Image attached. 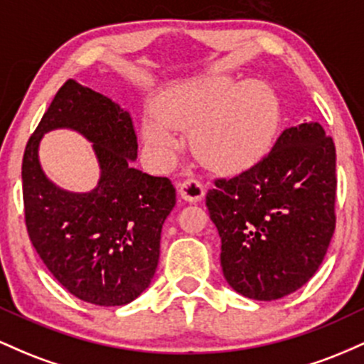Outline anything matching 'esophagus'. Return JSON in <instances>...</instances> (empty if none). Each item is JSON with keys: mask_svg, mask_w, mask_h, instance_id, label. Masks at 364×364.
Masks as SVG:
<instances>
[{"mask_svg": "<svg viewBox=\"0 0 364 364\" xmlns=\"http://www.w3.org/2000/svg\"><path fill=\"white\" fill-rule=\"evenodd\" d=\"M178 191L183 200H186V202H191V203L200 202V200L203 198V195H205V190H203L202 183L196 181L193 178L183 181L181 185L178 186Z\"/></svg>", "mask_w": 364, "mask_h": 364, "instance_id": "obj_1", "label": "esophagus"}]
</instances>
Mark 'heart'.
<instances>
[{"instance_id":"obj_1","label":"heart","mask_w":364,"mask_h":364,"mask_svg":"<svg viewBox=\"0 0 364 364\" xmlns=\"http://www.w3.org/2000/svg\"><path fill=\"white\" fill-rule=\"evenodd\" d=\"M154 112L141 121V140L159 162L179 147L174 128L191 133L196 157L223 174L255 168L272 149L281 127V101L270 83L228 75L166 90Z\"/></svg>"}]
</instances>
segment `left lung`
Masks as SVG:
<instances>
[{
	"instance_id": "8db88e82",
	"label": "left lung",
	"mask_w": 364,
	"mask_h": 364,
	"mask_svg": "<svg viewBox=\"0 0 364 364\" xmlns=\"http://www.w3.org/2000/svg\"><path fill=\"white\" fill-rule=\"evenodd\" d=\"M336 145L315 121L284 129L255 168L217 179L207 208L229 286L274 301L310 281L336 229Z\"/></svg>"
}]
</instances>
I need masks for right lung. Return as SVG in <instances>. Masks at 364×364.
<instances>
[{"label": "right lung", "mask_w": 364, "mask_h": 364, "mask_svg": "<svg viewBox=\"0 0 364 364\" xmlns=\"http://www.w3.org/2000/svg\"><path fill=\"white\" fill-rule=\"evenodd\" d=\"M60 127L73 129L92 144L100 181L87 194L56 187L40 166L43 133ZM136 150L129 112L75 80L58 90L25 147L28 236L54 279L82 301L128 304L156 274L162 224L176 205V190L168 178L136 169Z\"/></svg>", "instance_id": "1"}]
</instances>
